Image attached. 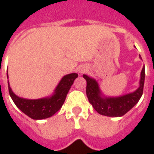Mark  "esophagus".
<instances>
[{
    "mask_svg": "<svg viewBox=\"0 0 154 154\" xmlns=\"http://www.w3.org/2000/svg\"><path fill=\"white\" fill-rule=\"evenodd\" d=\"M88 67L87 66H81L80 68H79V72L80 73H84V72H88Z\"/></svg>",
    "mask_w": 154,
    "mask_h": 154,
    "instance_id": "34e87169",
    "label": "esophagus"
}]
</instances>
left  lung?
I'll use <instances>...</instances> for the list:
<instances>
[{"label": "left lung", "instance_id": "8db88e82", "mask_svg": "<svg viewBox=\"0 0 154 154\" xmlns=\"http://www.w3.org/2000/svg\"><path fill=\"white\" fill-rule=\"evenodd\" d=\"M141 58V57L139 56ZM87 81L86 93L89 103L99 114L107 117H122L133 108L139 101L143 92L145 80V67L143 66L140 74L139 87L133 92L119 97H109L103 94L96 79L83 75Z\"/></svg>", "mask_w": 154, "mask_h": 154}]
</instances>
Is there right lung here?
<instances>
[{
  "mask_svg": "<svg viewBox=\"0 0 154 154\" xmlns=\"http://www.w3.org/2000/svg\"><path fill=\"white\" fill-rule=\"evenodd\" d=\"M6 75L8 78V72ZM77 77L78 75L77 73L65 75L59 82L57 88H55L52 95L38 99H26L18 97L11 90L8 81L10 96L16 106L29 118L35 120L45 119L53 116L57 111L61 109L70 88Z\"/></svg>",
  "mask_w": 154,
  "mask_h": 154,
  "instance_id": "obj_1",
  "label": "right lung"
}]
</instances>
